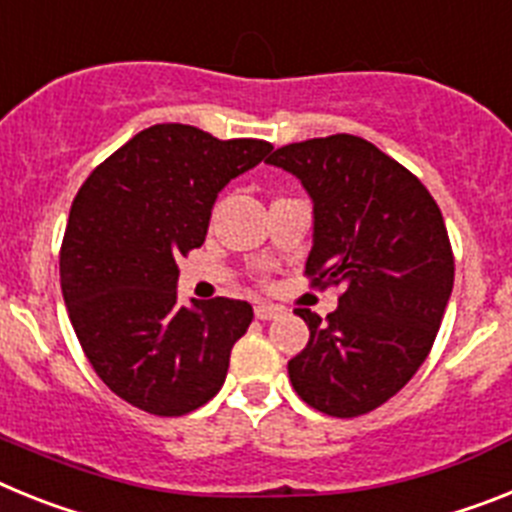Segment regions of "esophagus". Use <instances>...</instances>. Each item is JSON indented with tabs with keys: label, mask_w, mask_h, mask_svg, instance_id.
I'll return each instance as SVG.
<instances>
[{
	"label": "esophagus",
	"mask_w": 512,
	"mask_h": 512,
	"mask_svg": "<svg viewBox=\"0 0 512 512\" xmlns=\"http://www.w3.org/2000/svg\"><path fill=\"white\" fill-rule=\"evenodd\" d=\"M281 306L275 304H268V301H257L255 304V317L262 319V322H268V319H275L281 317Z\"/></svg>",
	"instance_id": "1"
}]
</instances>
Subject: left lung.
<instances>
[{"label":"left lung","instance_id":"1","mask_svg":"<svg viewBox=\"0 0 512 512\" xmlns=\"http://www.w3.org/2000/svg\"><path fill=\"white\" fill-rule=\"evenodd\" d=\"M314 203L311 286H342L340 304L309 324L288 376L309 407L332 417L376 410L433 348L453 288V252L428 188L371 141L350 133L273 151Z\"/></svg>","mask_w":512,"mask_h":512}]
</instances>
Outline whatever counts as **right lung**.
<instances>
[{"label": "right lung", "mask_w": 512, "mask_h": 512, "mask_svg": "<svg viewBox=\"0 0 512 512\" xmlns=\"http://www.w3.org/2000/svg\"><path fill=\"white\" fill-rule=\"evenodd\" d=\"M270 149L159 123L95 167L71 203L59 260L71 327L105 386L149 415H188L224 386L252 306H182L177 260L203 244L229 180Z\"/></svg>", "instance_id": "add662e5"}]
</instances>
